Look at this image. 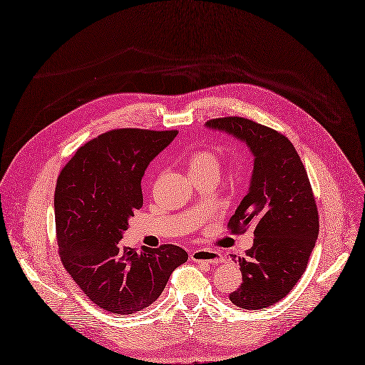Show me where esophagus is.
Returning a JSON list of instances; mask_svg holds the SVG:
<instances>
[{
	"label": "esophagus",
	"mask_w": 365,
	"mask_h": 365,
	"mask_svg": "<svg viewBox=\"0 0 365 365\" xmlns=\"http://www.w3.org/2000/svg\"><path fill=\"white\" fill-rule=\"evenodd\" d=\"M190 257H192L193 262H206L212 264H218L224 262V257L214 250H195Z\"/></svg>",
	"instance_id": "obj_1"
}]
</instances>
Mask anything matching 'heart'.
Here are the masks:
<instances>
[{
    "label": "heart",
    "instance_id": "heart-1",
    "mask_svg": "<svg viewBox=\"0 0 365 365\" xmlns=\"http://www.w3.org/2000/svg\"><path fill=\"white\" fill-rule=\"evenodd\" d=\"M190 173L195 172H220V160L217 154L207 150L196 151L188 159Z\"/></svg>",
    "mask_w": 365,
    "mask_h": 365
}]
</instances>
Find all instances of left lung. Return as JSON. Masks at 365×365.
<instances>
[{"instance_id": "1", "label": "left lung", "mask_w": 365, "mask_h": 365, "mask_svg": "<svg viewBox=\"0 0 365 365\" xmlns=\"http://www.w3.org/2000/svg\"><path fill=\"white\" fill-rule=\"evenodd\" d=\"M205 126L232 135L254 158L248 193L229 221L235 233L254 227L247 255H230L242 272L230 302L248 310L269 307L299 282L318 239V211L306 169L288 138L252 120L222 117Z\"/></svg>"}]
</instances>
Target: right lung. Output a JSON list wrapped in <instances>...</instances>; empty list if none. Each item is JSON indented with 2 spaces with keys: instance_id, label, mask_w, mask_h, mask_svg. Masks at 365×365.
I'll return each mask as SVG.
<instances>
[{
  "instance_id": "obj_1",
  "label": "right lung",
  "mask_w": 365,
  "mask_h": 365,
  "mask_svg": "<svg viewBox=\"0 0 365 365\" xmlns=\"http://www.w3.org/2000/svg\"><path fill=\"white\" fill-rule=\"evenodd\" d=\"M177 130L117 129L83 145L55 190L59 255L95 304L132 315L159 299L188 254L175 245L136 252L121 245L129 218L143 206L141 180Z\"/></svg>"
}]
</instances>
